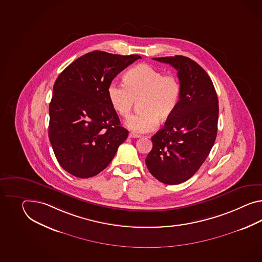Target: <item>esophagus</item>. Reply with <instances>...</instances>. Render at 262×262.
<instances>
[{
	"instance_id": "obj_1",
	"label": "esophagus",
	"mask_w": 262,
	"mask_h": 262,
	"mask_svg": "<svg viewBox=\"0 0 262 262\" xmlns=\"http://www.w3.org/2000/svg\"><path fill=\"white\" fill-rule=\"evenodd\" d=\"M128 137H129V138H139V137H140V135L134 134V133H129V134H128Z\"/></svg>"
}]
</instances>
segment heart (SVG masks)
Here are the masks:
<instances>
[{"mask_svg":"<svg viewBox=\"0 0 262 262\" xmlns=\"http://www.w3.org/2000/svg\"><path fill=\"white\" fill-rule=\"evenodd\" d=\"M125 84L112 82L108 97L113 108L122 117H128L138 103L136 115L126 126L135 134H147L165 122L176 111L181 96V84L173 74H164L149 64L136 65L124 75Z\"/></svg>","mask_w":262,"mask_h":262,"instance_id":"heart-1","label":"heart"}]
</instances>
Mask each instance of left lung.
Instances as JSON below:
<instances>
[{"label": "left lung", "mask_w": 262, "mask_h": 262, "mask_svg": "<svg viewBox=\"0 0 262 262\" xmlns=\"http://www.w3.org/2000/svg\"><path fill=\"white\" fill-rule=\"evenodd\" d=\"M154 59L178 71L181 96L172 116L151 137L146 165L160 182L178 185L191 178L210 152L217 137L219 100L210 77L191 58Z\"/></svg>", "instance_id": "obj_1"}]
</instances>
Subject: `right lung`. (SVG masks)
<instances>
[{
	"label": "right lung",
	"instance_id": "right-lung-1",
	"mask_svg": "<svg viewBox=\"0 0 262 262\" xmlns=\"http://www.w3.org/2000/svg\"><path fill=\"white\" fill-rule=\"evenodd\" d=\"M138 55L85 54L67 66L53 87L49 140L58 164L78 178L105 169L128 137L112 107L108 87Z\"/></svg>",
	"mask_w": 262,
	"mask_h": 262
}]
</instances>
